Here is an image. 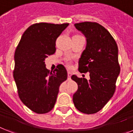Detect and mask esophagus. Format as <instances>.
I'll return each mask as SVG.
<instances>
[{
  "instance_id": "34e87169",
  "label": "esophagus",
  "mask_w": 133,
  "mask_h": 133,
  "mask_svg": "<svg viewBox=\"0 0 133 133\" xmlns=\"http://www.w3.org/2000/svg\"><path fill=\"white\" fill-rule=\"evenodd\" d=\"M72 76V72H70V71H68V79H70V77Z\"/></svg>"
}]
</instances>
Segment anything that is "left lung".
I'll use <instances>...</instances> for the list:
<instances>
[{
    "label": "left lung",
    "instance_id": "8db88e82",
    "mask_svg": "<svg viewBox=\"0 0 133 133\" xmlns=\"http://www.w3.org/2000/svg\"><path fill=\"white\" fill-rule=\"evenodd\" d=\"M86 37V47L78 61V70L89 72L90 79L72 75L78 90L73 102L79 111L86 114L101 110L114 94L116 81L120 72L118 48L112 35L96 22L74 24Z\"/></svg>",
    "mask_w": 133,
    "mask_h": 133
}]
</instances>
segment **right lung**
Returning <instances> with one entry per match:
<instances>
[{
	"label": "right lung",
	"instance_id": "1",
	"mask_svg": "<svg viewBox=\"0 0 133 133\" xmlns=\"http://www.w3.org/2000/svg\"><path fill=\"white\" fill-rule=\"evenodd\" d=\"M68 25L41 22L30 26L16 50L14 78L18 95L23 104L35 113L43 114L52 109L59 86L68 78L62 65L50 72L45 59L55 53L56 39Z\"/></svg>",
	"mask_w": 133,
	"mask_h": 133
}]
</instances>
